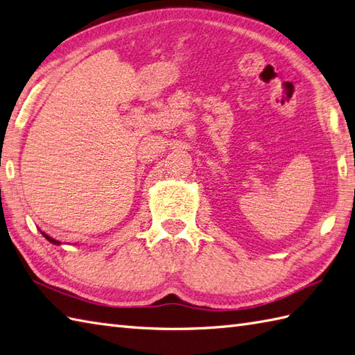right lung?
<instances>
[{"label": "right lung", "instance_id": "1", "mask_svg": "<svg viewBox=\"0 0 355 355\" xmlns=\"http://www.w3.org/2000/svg\"><path fill=\"white\" fill-rule=\"evenodd\" d=\"M41 232H42V231H41ZM42 235H44V237H45L46 240H49L50 243H53V244H60V241H58V240H54V239H51V237H50V235H46L45 232H42Z\"/></svg>", "mask_w": 355, "mask_h": 355}]
</instances>
